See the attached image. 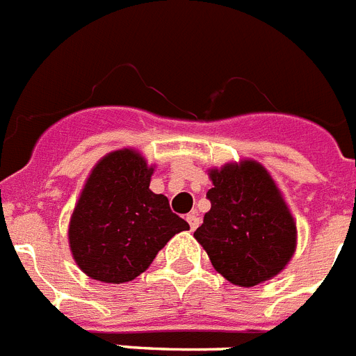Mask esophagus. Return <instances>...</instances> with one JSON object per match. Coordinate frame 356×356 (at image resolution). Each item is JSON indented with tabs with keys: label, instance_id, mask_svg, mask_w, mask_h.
Returning a JSON list of instances; mask_svg holds the SVG:
<instances>
[{
	"label": "esophagus",
	"instance_id": "34e87169",
	"mask_svg": "<svg viewBox=\"0 0 356 356\" xmlns=\"http://www.w3.org/2000/svg\"><path fill=\"white\" fill-rule=\"evenodd\" d=\"M187 221H189V227L191 230H196V227L200 225V218L196 212H191V214H187Z\"/></svg>",
	"mask_w": 356,
	"mask_h": 356
}]
</instances>
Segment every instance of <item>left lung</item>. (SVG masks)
<instances>
[{
  "label": "left lung",
  "instance_id": "obj_1",
  "mask_svg": "<svg viewBox=\"0 0 356 356\" xmlns=\"http://www.w3.org/2000/svg\"><path fill=\"white\" fill-rule=\"evenodd\" d=\"M211 211L194 238L216 272L238 286L275 277L297 247V227L281 191L256 160L211 169Z\"/></svg>",
  "mask_w": 356,
  "mask_h": 356
}]
</instances>
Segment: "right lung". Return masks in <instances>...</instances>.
<instances>
[{
	"instance_id": "obj_1",
	"label": "right lung",
	"mask_w": 356,
	"mask_h": 356,
	"mask_svg": "<svg viewBox=\"0 0 356 356\" xmlns=\"http://www.w3.org/2000/svg\"><path fill=\"white\" fill-rule=\"evenodd\" d=\"M153 171L135 149L108 153L91 169L68 227L72 256L88 277L133 281L175 234L189 230L169 200L149 189Z\"/></svg>"
}]
</instances>
